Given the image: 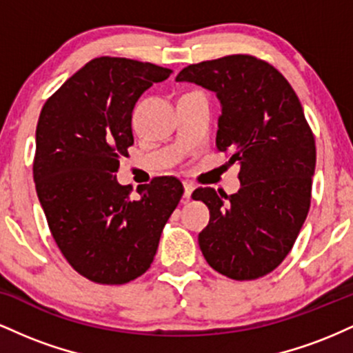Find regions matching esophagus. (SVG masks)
I'll use <instances>...</instances> for the list:
<instances>
[{"label": "esophagus", "instance_id": "esophagus-1", "mask_svg": "<svg viewBox=\"0 0 353 353\" xmlns=\"http://www.w3.org/2000/svg\"><path fill=\"white\" fill-rule=\"evenodd\" d=\"M194 189H196V188H194L192 182H188V181L184 182V197H185V199H188V201L190 199V196H192Z\"/></svg>", "mask_w": 353, "mask_h": 353}]
</instances>
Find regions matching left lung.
Here are the masks:
<instances>
[{"label": "left lung", "instance_id": "left-lung-1", "mask_svg": "<svg viewBox=\"0 0 353 353\" xmlns=\"http://www.w3.org/2000/svg\"><path fill=\"white\" fill-rule=\"evenodd\" d=\"M176 81L216 92V145L241 164L236 194L194 190L210 212L202 255L234 281L264 277L290 252L310 208L315 139L301 101L272 64L250 54L189 64Z\"/></svg>", "mask_w": 353, "mask_h": 353}]
</instances>
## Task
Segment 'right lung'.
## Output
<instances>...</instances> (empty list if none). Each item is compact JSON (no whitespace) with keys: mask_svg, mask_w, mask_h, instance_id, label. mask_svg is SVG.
<instances>
[{"mask_svg":"<svg viewBox=\"0 0 353 353\" xmlns=\"http://www.w3.org/2000/svg\"><path fill=\"white\" fill-rule=\"evenodd\" d=\"M171 70L128 58L89 61L44 103L33 177L51 236L76 272L121 285L149 269L184 188L172 176L131 188L116 179L128 156L132 109Z\"/></svg>","mask_w":353,"mask_h":353,"instance_id":"add662e5","label":"right lung"}]
</instances>
